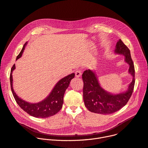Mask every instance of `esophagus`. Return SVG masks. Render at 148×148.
<instances>
[{
	"label": "esophagus",
	"mask_w": 148,
	"mask_h": 148,
	"mask_svg": "<svg viewBox=\"0 0 148 148\" xmlns=\"http://www.w3.org/2000/svg\"><path fill=\"white\" fill-rule=\"evenodd\" d=\"M81 75H82V71H81L78 70V71H76L75 72V76H76V77H80Z\"/></svg>",
	"instance_id": "1"
}]
</instances>
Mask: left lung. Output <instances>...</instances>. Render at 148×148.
<instances>
[{"label":"left lung","instance_id":"8db88e82","mask_svg":"<svg viewBox=\"0 0 148 148\" xmlns=\"http://www.w3.org/2000/svg\"><path fill=\"white\" fill-rule=\"evenodd\" d=\"M114 53L125 57V62L129 65L128 73L133 77L132 81L125 91L111 93L101 86L94 71H85L82 74L84 101L87 109L95 114L109 115L119 110L128 101L134 90L135 71L130 49L119 39Z\"/></svg>","mask_w":148,"mask_h":148}]
</instances>
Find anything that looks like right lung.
Returning a JSON list of instances; mask_svg holds the SVG:
<instances>
[{"label": "right lung", "instance_id": "right-lung-1", "mask_svg": "<svg viewBox=\"0 0 148 148\" xmlns=\"http://www.w3.org/2000/svg\"><path fill=\"white\" fill-rule=\"evenodd\" d=\"M27 44V42H26L24 45L20 53L16 57V60L22 56ZM15 69V65L14 64L10 74L11 88L16 102L23 110L35 118H45L54 115L61 110L63 104L64 92L71 80L75 77V73L69 75L59 80L49 95L43 100L38 103H30L20 97L14 90L12 72Z\"/></svg>", "mask_w": 148, "mask_h": 148}]
</instances>
